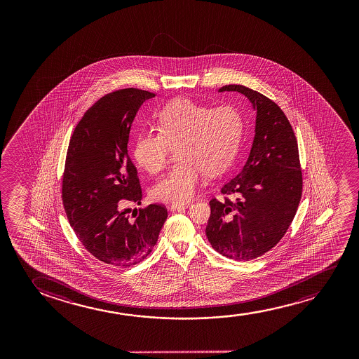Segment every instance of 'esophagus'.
Returning <instances> with one entry per match:
<instances>
[{
	"instance_id": "1",
	"label": "esophagus",
	"mask_w": 359,
	"mask_h": 359,
	"mask_svg": "<svg viewBox=\"0 0 359 359\" xmlns=\"http://www.w3.org/2000/svg\"><path fill=\"white\" fill-rule=\"evenodd\" d=\"M189 206H190V202H187V203H172V205L169 206V210L177 211V210H182V208Z\"/></svg>"
}]
</instances>
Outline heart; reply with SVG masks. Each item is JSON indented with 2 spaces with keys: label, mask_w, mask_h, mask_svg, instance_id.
<instances>
[{
  "label": "heart",
  "mask_w": 359,
  "mask_h": 359,
  "mask_svg": "<svg viewBox=\"0 0 359 359\" xmlns=\"http://www.w3.org/2000/svg\"><path fill=\"white\" fill-rule=\"evenodd\" d=\"M158 133H142L133 144L140 167L157 174L177 147L175 164L152 187L153 200L184 203L196 194L205 172H224L234 161L244 136V118L231 105L210 109L191 99H174L156 115Z\"/></svg>",
  "instance_id": "obj_1"
}]
</instances>
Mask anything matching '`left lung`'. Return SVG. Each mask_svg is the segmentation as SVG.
<instances>
[{
	"instance_id": "8db88e82",
	"label": "left lung",
	"mask_w": 359,
	"mask_h": 359,
	"mask_svg": "<svg viewBox=\"0 0 359 359\" xmlns=\"http://www.w3.org/2000/svg\"><path fill=\"white\" fill-rule=\"evenodd\" d=\"M218 92H239L250 100L255 137L243 170L222 187L224 201H210L206 236L222 255L249 261L271 250L294 218L303 190L298 143L282 109L264 94L241 84Z\"/></svg>"
}]
</instances>
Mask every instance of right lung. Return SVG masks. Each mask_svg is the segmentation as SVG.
I'll return each instance as SVG.
<instances>
[{"label": "right lung", "instance_id": "obj_1", "mask_svg": "<svg viewBox=\"0 0 359 359\" xmlns=\"http://www.w3.org/2000/svg\"><path fill=\"white\" fill-rule=\"evenodd\" d=\"M156 94L137 88L104 95L79 120L69 140L62 202L82 245L104 264L130 267L157 244L167 208L141 205L137 170L128 153V135L143 102Z\"/></svg>", "mask_w": 359, "mask_h": 359}]
</instances>
